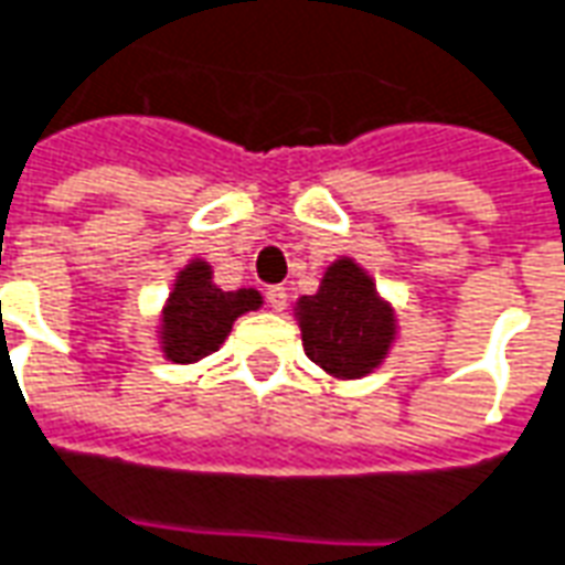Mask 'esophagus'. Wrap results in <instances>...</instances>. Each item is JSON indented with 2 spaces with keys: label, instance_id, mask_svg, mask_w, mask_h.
Wrapping results in <instances>:
<instances>
[{
  "label": "esophagus",
  "instance_id": "1",
  "mask_svg": "<svg viewBox=\"0 0 565 565\" xmlns=\"http://www.w3.org/2000/svg\"><path fill=\"white\" fill-rule=\"evenodd\" d=\"M286 301H289V291L282 289V286H270V289H267V307L286 310Z\"/></svg>",
  "mask_w": 565,
  "mask_h": 565
}]
</instances>
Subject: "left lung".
Masks as SVG:
<instances>
[{
	"mask_svg": "<svg viewBox=\"0 0 565 565\" xmlns=\"http://www.w3.org/2000/svg\"><path fill=\"white\" fill-rule=\"evenodd\" d=\"M307 356L334 379H363L394 341V310L350 258L334 260L317 295L298 301Z\"/></svg>",
	"mask_w": 565,
	"mask_h": 565,
	"instance_id": "1",
	"label": "left lung"
}]
</instances>
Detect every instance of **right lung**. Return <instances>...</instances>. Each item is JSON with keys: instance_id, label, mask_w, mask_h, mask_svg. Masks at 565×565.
<instances>
[{"instance_id": "add662e5", "label": "right lung", "mask_w": 565, "mask_h": 565, "mask_svg": "<svg viewBox=\"0 0 565 565\" xmlns=\"http://www.w3.org/2000/svg\"><path fill=\"white\" fill-rule=\"evenodd\" d=\"M260 307L255 289L221 291L205 260L186 264L174 279L169 305L162 310V350L171 363H196L215 353L231 334L233 320Z\"/></svg>"}]
</instances>
